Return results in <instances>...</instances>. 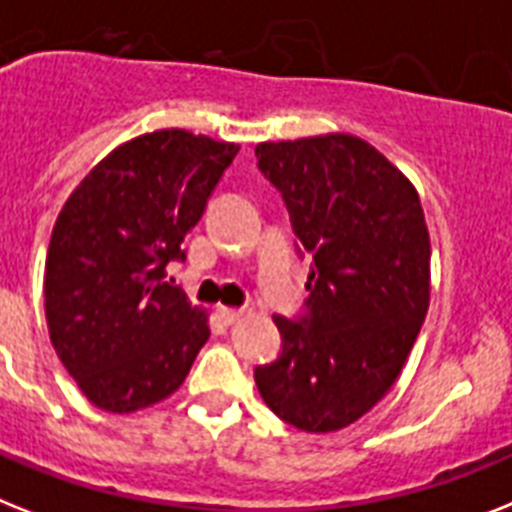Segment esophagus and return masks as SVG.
Wrapping results in <instances>:
<instances>
[{"label":"esophagus","instance_id":"1","mask_svg":"<svg viewBox=\"0 0 512 512\" xmlns=\"http://www.w3.org/2000/svg\"><path fill=\"white\" fill-rule=\"evenodd\" d=\"M218 315H220V321L231 326V323H236V321H239V318H242L244 310H236V307H220Z\"/></svg>","mask_w":512,"mask_h":512}]
</instances>
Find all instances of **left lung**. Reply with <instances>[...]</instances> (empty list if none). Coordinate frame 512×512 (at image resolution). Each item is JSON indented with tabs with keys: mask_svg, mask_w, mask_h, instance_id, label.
<instances>
[{
	"mask_svg": "<svg viewBox=\"0 0 512 512\" xmlns=\"http://www.w3.org/2000/svg\"><path fill=\"white\" fill-rule=\"evenodd\" d=\"M255 155L313 257L307 315H273L284 350L255 368V384L281 421L310 434L339 431L392 389L429 310L421 197L360 136L263 141Z\"/></svg>",
	"mask_w": 512,
	"mask_h": 512,
	"instance_id": "1",
	"label": "left lung"
}]
</instances>
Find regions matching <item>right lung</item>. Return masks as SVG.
Listing matches in <instances>:
<instances>
[{"instance_id":"right-lung-1","label":"right lung","mask_w":512,"mask_h":512,"mask_svg":"<svg viewBox=\"0 0 512 512\" xmlns=\"http://www.w3.org/2000/svg\"><path fill=\"white\" fill-rule=\"evenodd\" d=\"M239 144L165 128L120 144L62 205L44 268L54 352L89 402L136 413L189 376L207 313L165 281Z\"/></svg>"}]
</instances>
